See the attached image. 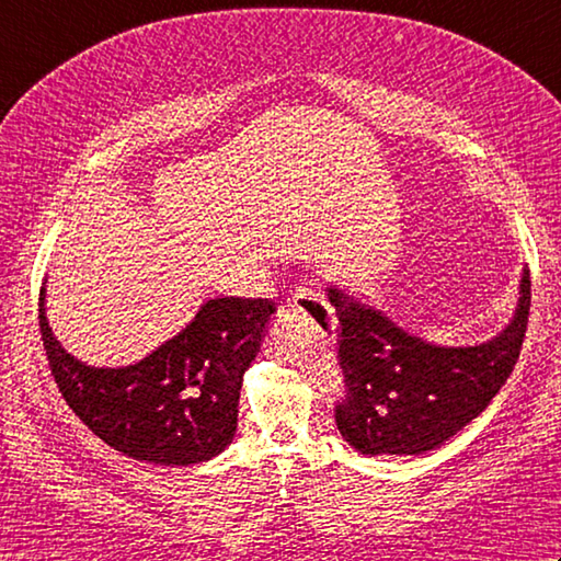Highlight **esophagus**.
<instances>
[{
  "instance_id": "1",
  "label": "esophagus",
  "mask_w": 561,
  "mask_h": 561,
  "mask_svg": "<svg viewBox=\"0 0 561 561\" xmlns=\"http://www.w3.org/2000/svg\"><path fill=\"white\" fill-rule=\"evenodd\" d=\"M291 306V311H301V313H316V311H325L332 318V311L328 308L323 294L308 287H299L294 291L291 299L287 301Z\"/></svg>"
}]
</instances>
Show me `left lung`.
I'll list each match as a JSON object with an SVG mask.
<instances>
[{"mask_svg":"<svg viewBox=\"0 0 561 561\" xmlns=\"http://www.w3.org/2000/svg\"><path fill=\"white\" fill-rule=\"evenodd\" d=\"M347 396L337 402L342 438L364 456H422L462 432L518 362L530 313V272L523 267L514 318L496 337L465 347H440L402 330L378 308L340 287H328Z\"/></svg>","mask_w":561,"mask_h":561,"instance_id":"8db88e82","label":"left lung"}]
</instances>
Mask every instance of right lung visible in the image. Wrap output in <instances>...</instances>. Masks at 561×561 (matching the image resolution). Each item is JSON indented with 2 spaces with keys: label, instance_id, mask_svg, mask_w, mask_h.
<instances>
[{
  "label": "right lung",
  "instance_id": "obj_1",
  "mask_svg": "<svg viewBox=\"0 0 561 561\" xmlns=\"http://www.w3.org/2000/svg\"><path fill=\"white\" fill-rule=\"evenodd\" d=\"M47 282V279H45ZM43 347L67 404L111 448L145 462L185 468L233 440L243 374L260 352L274 306L267 299H209L195 318L129 366H89L71 356L45 316Z\"/></svg>",
  "mask_w": 561,
  "mask_h": 561
}]
</instances>
